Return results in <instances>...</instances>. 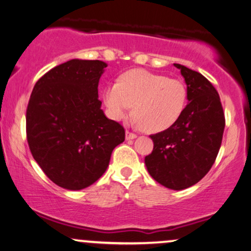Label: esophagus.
<instances>
[{
  "instance_id": "34e87169",
  "label": "esophagus",
  "mask_w": 251,
  "mask_h": 251,
  "mask_svg": "<svg viewBox=\"0 0 251 251\" xmlns=\"http://www.w3.org/2000/svg\"><path fill=\"white\" fill-rule=\"evenodd\" d=\"M136 137H137V135H136V133H133L131 131H129V130H126V139H135Z\"/></svg>"
}]
</instances>
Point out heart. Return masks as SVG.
Instances as JSON below:
<instances>
[{
  "label": "heart",
  "mask_w": 251,
  "mask_h": 251,
  "mask_svg": "<svg viewBox=\"0 0 251 251\" xmlns=\"http://www.w3.org/2000/svg\"><path fill=\"white\" fill-rule=\"evenodd\" d=\"M187 97L182 80L143 69L126 71L118 83L108 84L103 91L110 118L116 121L126 119L133 106L136 120L148 132L171 128L183 113Z\"/></svg>",
  "instance_id": "heart-1"
}]
</instances>
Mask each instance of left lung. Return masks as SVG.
<instances>
[{
    "instance_id": "1",
    "label": "left lung",
    "mask_w": 251,
    "mask_h": 251,
    "mask_svg": "<svg viewBox=\"0 0 251 251\" xmlns=\"http://www.w3.org/2000/svg\"><path fill=\"white\" fill-rule=\"evenodd\" d=\"M174 66L184 77L189 102L171 128L150 136L153 151L145 157V165L158 183L182 190L200 182L216 161L225 114L210 80L181 64Z\"/></svg>"
}]
</instances>
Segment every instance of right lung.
Instances as JSON below:
<instances>
[{
  "label": "right lung",
  "instance_id": "1",
  "mask_svg": "<svg viewBox=\"0 0 251 251\" xmlns=\"http://www.w3.org/2000/svg\"><path fill=\"white\" fill-rule=\"evenodd\" d=\"M99 60H70L35 83L26 109V138L34 160L58 187L80 190L105 173L125 128L107 119L98 84Z\"/></svg>",
  "mask_w": 251,
  "mask_h": 251
}]
</instances>
